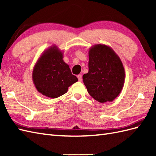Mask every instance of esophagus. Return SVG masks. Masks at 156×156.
I'll list each match as a JSON object with an SVG mask.
<instances>
[{
    "mask_svg": "<svg viewBox=\"0 0 156 156\" xmlns=\"http://www.w3.org/2000/svg\"><path fill=\"white\" fill-rule=\"evenodd\" d=\"M78 80L80 81V82H81L82 80V76L81 74L78 75Z\"/></svg>",
    "mask_w": 156,
    "mask_h": 156,
    "instance_id": "obj_1",
    "label": "esophagus"
}]
</instances>
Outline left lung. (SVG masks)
<instances>
[{
    "instance_id": "left-lung-1",
    "label": "left lung",
    "mask_w": 156,
    "mask_h": 156,
    "mask_svg": "<svg viewBox=\"0 0 156 156\" xmlns=\"http://www.w3.org/2000/svg\"><path fill=\"white\" fill-rule=\"evenodd\" d=\"M88 57V72L82 76L88 92L100 102H112L121 93L125 83V69L120 58L105 44L91 47Z\"/></svg>"
}]
</instances>
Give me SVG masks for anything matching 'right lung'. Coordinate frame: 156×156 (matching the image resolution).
Instances as JSON below:
<instances>
[{"label":"right lung","mask_w":156,"mask_h":156,"mask_svg":"<svg viewBox=\"0 0 156 156\" xmlns=\"http://www.w3.org/2000/svg\"><path fill=\"white\" fill-rule=\"evenodd\" d=\"M63 58V51L54 45L43 52L35 63L32 73L33 82L37 90L45 97H60L78 81Z\"/></svg>","instance_id":"right-lung-1"}]
</instances>
